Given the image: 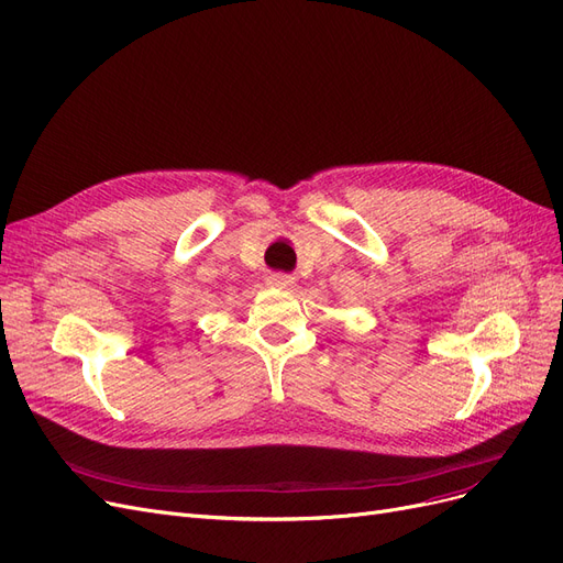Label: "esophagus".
Wrapping results in <instances>:
<instances>
[{"label": "esophagus", "instance_id": "34e87169", "mask_svg": "<svg viewBox=\"0 0 563 563\" xmlns=\"http://www.w3.org/2000/svg\"><path fill=\"white\" fill-rule=\"evenodd\" d=\"M268 285H271V287L287 289V287L295 285V278H292V276H285V274H271V276H268Z\"/></svg>", "mask_w": 563, "mask_h": 563}]
</instances>
